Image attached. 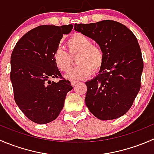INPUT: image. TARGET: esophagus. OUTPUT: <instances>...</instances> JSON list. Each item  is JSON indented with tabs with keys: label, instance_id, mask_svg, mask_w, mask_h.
Masks as SVG:
<instances>
[{
	"label": "esophagus",
	"instance_id": "obj_1",
	"mask_svg": "<svg viewBox=\"0 0 154 154\" xmlns=\"http://www.w3.org/2000/svg\"><path fill=\"white\" fill-rule=\"evenodd\" d=\"M71 85H72L73 86H74L76 84H77V83H78V81H75V80H71Z\"/></svg>",
	"mask_w": 154,
	"mask_h": 154
}]
</instances>
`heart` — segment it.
<instances>
[{
	"instance_id": "obj_1",
	"label": "heart",
	"mask_w": 154,
	"mask_h": 154,
	"mask_svg": "<svg viewBox=\"0 0 154 154\" xmlns=\"http://www.w3.org/2000/svg\"><path fill=\"white\" fill-rule=\"evenodd\" d=\"M68 51L61 48L55 50L53 59L60 71L66 72L72 63L71 57L77 55V65L66 74L68 80H82L91 75L92 71L97 73L104 63V51L100 46L92 45L91 38L81 33H76L66 42Z\"/></svg>"
}]
</instances>
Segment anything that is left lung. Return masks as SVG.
Returning <instances> with one entry per match:
<instances>
[{"mask_svg":"<svg viewBox=\"0 0 154 154\" xmlns=\"http://www.w3.org/2000/svg\"><path fill=\"white\" fill-rule=\"evenodd\" d=\"M74 29L94 39L104 51L100 74L86 83L87 107L100 120L124 116L141 87L144 64L137 38L125 25L112 20L75 24Z\"/></svg>","mask_w":154,"mask_h":154,"instance_id":"obj_1","label":"left lung"}]
</instances>
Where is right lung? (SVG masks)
Segmentation results:
<instances>
[{
    "label": "right lung",
    "mask_w": 154,
    "mask_h": 154,
    "mask_svg": "<svg viewBox=\"0 0 154 154\" xmlns=\"http://www.w3.org/2000/svg\"><path fill=\"white\" fill-rule=\"evenodd\" d=\"M72 28V24L38 26L24 34L12 51L10 80L14 99L22 112L36 124L55 120L73 88L53 59L63 34ZM51 78L60 80L55 83L49 80Z\"/></svg>",
    "instance_id": "1"
}]
</instances>
